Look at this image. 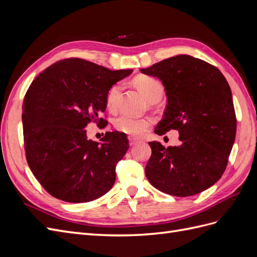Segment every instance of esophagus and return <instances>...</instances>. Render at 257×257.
<instances>
[{"label": "esophagus", "instance_id": "1", "mask_svg": "<svg viewBox=\"0 0 257 257\" xmlns=\"http://www.w3.org/2000/svg\"><path fill=\"white\" fill-rule=\"evenodd\" d=\"M128 142H130V146H135L137 145L138 143H141L142 141L139 138H136V137H128Z\"/></svg>", "mask_w": 257, "mask_h": 257}]
</instances>
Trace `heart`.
Wrapping results in <instances>:
<instances>
[{
	"label": "heart",
	"instance_id": "obj_1",
	"mask_svg": "<svg viewBox=\"0 0 257 257\" xmlns=\"http://www.w3.org/2000/svg\"><path fill=\"white\" fill-rule=\"evenodd\" d=\"M136 87L139 89L144 96L151 102L152 99L163 95V85L158 80L150 76H138L134 80ZM121 93V84L116 83L110 88L107 94V106L109 109H116L119 104ZM115 128L131 136H142L152 126V121L148 118L138 119L130 114H121L114 120Z\"/></svg>",
	"mask_w": 257,
	"mask_h": 257
}]
</instances>
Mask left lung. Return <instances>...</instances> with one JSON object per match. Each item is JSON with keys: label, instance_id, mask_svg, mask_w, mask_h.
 Listing matches in <instances>:
<instances>
[{"label": "left lung", "instance_id": "obj_1", "mask_svg": "<svg viewBox=\"0 0 257 257\" xmlns=\"http://www.w3.org/2000/svg\"><path fill=\"white\" fill-rule=\"evenodd\" d=\"M165 88L167 106L154 133L178 130L180 145L149 143L146 176L155 189L178 197L196 195L222 177L236 136V114L227 80L215 66L179 54L148 68Z\"/></svg>", "mask_w": 257, "mask_h": 257}]
</instances>
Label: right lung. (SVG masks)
<instances>
[{
    "label": "right lung",
    "instance_id": "add662e5",
    "mask_svg": "<svg viewBox=\"0 0 257 257\" xmlns=\"http://www.w3.org/2000/svg\"><path fill=\"white\" fill-rule=\"evenodd\" d=\"M132 72L73 58L50 65L30 85L22 105L27 161L53 197L88 203L112 188L116 163L130 148L126 135L107 132L97 143L85 127L105 111L112 85Z\"/></svg>",
    "mask_w": 257,
    "mask_h": 257
}]
</instances>
